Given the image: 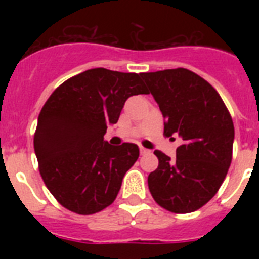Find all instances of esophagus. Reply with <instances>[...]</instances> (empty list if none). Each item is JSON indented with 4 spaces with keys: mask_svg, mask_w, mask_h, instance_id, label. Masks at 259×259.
<instances>
[{
    "mask_svg": "<svg viewBox=\"0 0 259 259\" xmlns=\"http://www.w3.org/2000/svg\"><path fill=\"white\" fill-rule=\"evenodd\" d=\"M140 152H141V154H149L150 150L146 149V148H144V146H140Z\"/></svg>",
    "mask_w": 259,
    "mask_h": 259,
    "instance_id": "1",
    "label": "esophagus"
}]
</instances>
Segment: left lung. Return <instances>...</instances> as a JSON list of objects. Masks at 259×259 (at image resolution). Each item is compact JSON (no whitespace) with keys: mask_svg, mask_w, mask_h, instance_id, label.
Returning a JSON list of instances; mask_svg holds the SVG:
<instances>
[{"mask_svg":"<svg viewBox=\"0 0 259 259\" xmlns=\"http://www.w3.org/2000/svg\"><path fill=\"white\" fill-rule=\"evenodd\" d=\"M161 110L164 134H179L176 160L156 150L157 169L148 177L158 205L175 213L196 211L221 188L231 164L234 123L207 80L185 68L141 74Z\"/></svg>","mask_w":259,"mask_h":259,"instance_id":"obj_1","label":"left lung"}]
</instances>
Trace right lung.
<instances>
[{
  "label": "right lung",
  "instance_id": "1",
  "mask_svg": "<svg viewBox=\"0 0 259 259\" xmlns=\"http://www.w3.org/2000/svg\"><path fill=\"white\" fill-rule=\"evenodd\" d=\"M148 94L141 75L93 68L51 94L38 115L34 153L47 188L67 209L91 215L109 207L140 149L103 140L126 99Z\"/></svg>",
  "mask_w": 259,
  "mask_h": 259
}]
</instances>
